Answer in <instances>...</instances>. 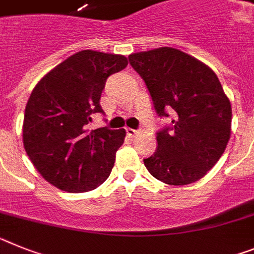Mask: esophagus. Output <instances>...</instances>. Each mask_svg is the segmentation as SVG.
Here are the masks:
<instances>
[{"instance_id": "obj_1", "label": "esophagus", "mask_w": 254, "mask_h": 254, "mask_svg": "<svg viewBox=\"0 0 254 254\" xmlns=\"http://www.w3.org/2000/svg\"><path fill=\"white\" fill-rule=\"evenodd\" d=\"M126 132H127V135L128 136H136L138 135V129H133V128H126Z\"/></svg>"}]
</instances>
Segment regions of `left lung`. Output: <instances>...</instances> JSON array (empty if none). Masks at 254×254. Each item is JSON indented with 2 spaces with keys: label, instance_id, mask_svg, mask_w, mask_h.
<instances>
[{
  "label": "left lung",
  "instance_id": "left-lung-1",
  "mask_svg": "<svg viewBox=\"0 0 254 254\" xmlns=\"http://www.w3.org/2000/svg\"><path fill=\"white\" fill-rule=\"evenodd\" d=\"M158 116L172 113L171 127L157 132L158 148L144 159L151 176L188 185L205 176L224 154L231 133V104L204 63L172 47L131 54Z\"/></svg>",
  "mask_w": 254,
  "mask_h": 254
}]
</instances>
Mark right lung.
Listing matches in <instances>:
<instances>
[{
    "label": "right lung",
    "mask_w": 254,
    "mask_h": 254,
    "mask_svg": "<svg viewBox=\"0 0 254 254\" xmlns=\"http://www.w3.org/2000/svg\"><path fill=\"white\" fill-rule=\"evenodd\" d=\"M123 55L83 50L60 63L36 84L23 123V144L47 183L68 192L96 189L109 177L125 129H88L103 113L108 77L127 66Z\"/></svg>",
    "instance_id": "1"
}]
</instances>
